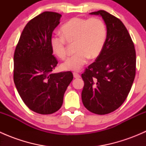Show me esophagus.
I'll return each instance as SVG.
<instances>
[{
    "label": "esophagus",
    "instance_id": "obj_1",
    "mask_svg": "<svg viewBox=\"0 0 146 146\" xmlns=\"http://www.w3.org/2000/svg\"><path fill=\"white\" fill-rule=\"evenodd\" d=\"M73 77H74L75 78H80V75L79 74V73L74 72V73H73Z\"/></svg>",
    "mask_w": 146,
    "mask_h": 146
}]
</instances>
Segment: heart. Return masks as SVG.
<instances>
[{"label":"heart","mask_w":146,"mask_h":146,"mask_svg":"<svg viewBox=\"0 0 146 146\" xmlns=\"http://www.w3.org/2000/svg\"><path fill=\"white\" fill-rule=\"evenodd\" d=\"M61 35L55 34L50 39L53 54L60 58L66 56L67 42L75 43L76 54L61 65L64 70L78 71L88 63L100 56L107 37V29L102 20L98 17H75L61 27Z\"/></svg>","instance_id":"heart-1"}]
</instances>
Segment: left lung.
Here are the masks:
<instances>
[{
	"instance_id": "obj_1",
	"label": "left lung",
	"mask_w": 146,
	"mask_h": 146,
	"mask_svg": "<svg viewBox=\"0 0 146 146\" xmlns=\"http://www.w3.org/2000/svg\"><path fill=\"white\" fill-rule=\"evenodd\" d=\"M90 14L102 17L107 37L100 56L82 74V101L90 111L102 115L115 111L127 98L136 75V51L119 18L104 10Z\"/></svg>"
}]
</instances>
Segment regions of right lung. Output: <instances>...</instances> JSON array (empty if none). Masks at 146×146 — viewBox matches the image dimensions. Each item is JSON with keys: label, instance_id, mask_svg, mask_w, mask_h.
I'll list each match as a JSON object with an SVG mask.
<instances>
[{"label": "right lung", "instance_id": "add662e5", "mask_svg": "<svg viewBox=\"0 0 146 146\" xmlns=\"http://www.w3.org/2000/svg\"><path fill=\"white\" fill-rule=\"evenodd\" d=\"M61 15L44 12L26 25L14 53L13 80L28 108L41 114L58 111L73 78L70 71L53 73L58 61L50 46Z\"/></svg>", "mask_w": 146, "mask_h": 146}]
</instances>
